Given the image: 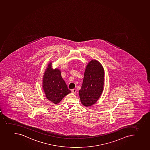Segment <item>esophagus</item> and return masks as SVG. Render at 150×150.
I'll list each match as a JSON object with an SVG mask.
<instances>
[{
	"mask_svg": "<svg viewBox=\"0 0 150 150\" xmlns=\"http://www.w3.org/2000/svg\"><path fill=\"white\" fill-rule=\"evenodd\" d=\"M77 90L76 89H72V92H73V93H76V92H77Z\"/></svg>",
	"mask_w": 150,
	"mask_h": 150,
	"instance_id": "1",
	"label": "esophagus"
}]
</instances>
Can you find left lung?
Wrapping results in <instances>:
<instances>
[{"instance_id": "obj_1", "label": "left lung", "mask_w": 150, "mask_h": 150, "mask_svg": "<svg viewBox=\"0 0 150 150\" xmlns=\"http://www.w3.org/2000/svg\"><path fill=\"white\" fill-rule=\"evenodd\" d=\"M104 71L103 66L97 60H91L86 67L79 96L86 107L92 105L101 96L104 84Z\"/></svg>"}]
</instances>
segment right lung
Wrapping results in <instances>:
<instances>
[{
  "label": "right lung",
  "instance_id": "1",
  "mask_svg": "<svg viewBox=\"0 0 150 150\" xmlns=\"http://www.w3.org/2000/svg\"><path fill=\"white\" fill-rule=\"evenodd\" d=\"M52 64H49L45 72L43 87L46 98L54 104H57L71 91L62 78L60 70L52 69Z\"/></svg>",
  "mask_w": 150,
  "mask_h": 150
}]
</instances>
